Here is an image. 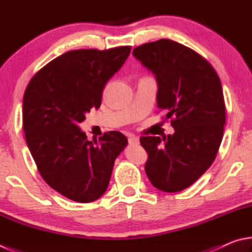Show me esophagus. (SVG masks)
Listing matches in <instances>:
<instances>
[{"label":"esophagus","instance_id":"34e87169","mask_svg":"<svg viewBox=\"0 0 252 252\" xmlns=\"http://www.w3.org/2000/svg\"><path fill=\"white\" fill-rule=\"evenodd\" d=\"M129 143L130 144H139V138L138 136H135L134 134H129Z\"/></svg>","mask_w":252,"mask_h":252}]
</instances>
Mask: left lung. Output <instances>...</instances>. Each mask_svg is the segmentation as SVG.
Wrapping results in <instances>:
<instances>
[{"label": "left lung", "instance_id": "left-lung-1", "mask_svg": "<svg viewBox=\"0 0 252 252\" xmlns=\"http://www.w3.org/2000/svg\"><path fill=\"white\" fill-rule=\"evenodd\" d=\"M133 55L158 82V108L171 119L173 134L141 136L146 173L157 189L179 192L210 168L222 141L225 105L218 74L206 59L178 42L162 39L138 46Z\"/></svg>", "mask_w": 252, "mask_h": 252}]
</instances>
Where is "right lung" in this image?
Instances as JSON below:
<instances>
[{"label":"right lung","mask_w":252,"mask_h":252,"mask_svg":"<svg viewBox=\"0 0 252 252\" xmlns=\"http://www.w3.org/2000/svg\"><path fill=\"white\" fill-rule=\"evenodd\" d=\"M131 46L81 49L55 58L33 76L23 96V130L48 185L76 202L99 199L127 139L110 131L89 141L79 123L101 104L102 91L121 69Z\"/></svg>","instance_id":"obj_1"}]
</instances>
